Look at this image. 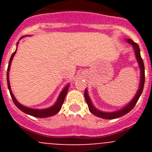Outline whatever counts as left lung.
Segmentation results:
<instances>
[{"mask_svg": "<svg viewBox=\"0 0 152 152\" xmlns=\"http://www.w3.org/2000/svg\"><path fill=\"white\" fill-rule=\"evenodd\" d=\"M128 43H130L131 45H133L134 49H135V56H136L137 60L139 61V66L141 68V82H140V86H139V91L137 92V94L135 95V96L134 97V99L132 100L129 103V104L126 106L125 108H123L121 110L117 111V112H113V113H103L101 111H99L98 110H96V108H94V107L93 106V104L91 103V100H90L89 96L88 94V91L87 89L84 91V97H85V100L87 102L88 105V108H89V110L94 115L96 116H99L100 118H103V119H116V118L121 117V116H124L126 113H128L129 112L132 110L134 108V107L135 106L136 103L139 100V97H140L141 94H142V91H143V88H144V84H145V66H144V62H143V60H142V57H141L140 55V49H139L138 44L135 43V42L132 41V39H126Z\"/></svg>", "mask_w": 152, "mask_h": 152, "instance_id": "left-lung-1", "label": "left lung"}]
</instances>
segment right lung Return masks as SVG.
I'll list each match as a JSON object with an SVG mask.
<instances>
[{"label":"right lung","mask_w":152,"mask_h":152,"mask_svg":"<svg viewBox=\"0 0 152 152\" xmlns=\"http://www.w3.org/2000/svg\"><path fill=\"white\" fill-rule=\"evenodd\" d=\"M18 44V42H17ZM16 51L13 52L12 54L11 57L10 58V61H9V64H8V68H7V86H8V89L10 90V96H11L12 100H13V103L17 106V107L18 109H20L21 111H23L25 113H27L29 115H31V116H35V117H39V118H45V117H49V116H54L56 115L57 113L59 112V110H61V107H62V104L64 101V98H65V96L67 94V92H68V89L69 86H67L66 88H64V90L61 91V94L59 95V97L58 99L57 102L56 103L53 107H50V108L45 109V110H34V109H30L27 108L26 107H23L21 104L17 102V100H16L13 94H12L11 91H10V82H9V70H10V63H11L12 59H13V56L15 55Z\"/></svg>","instance_id":"right-lung-1"}]
</instances>
